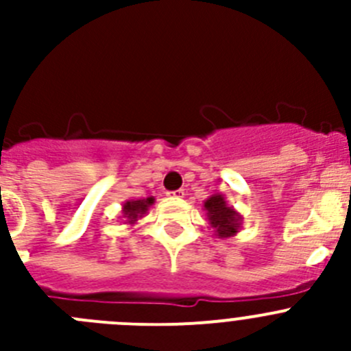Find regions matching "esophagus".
<instances>
[{"label": "esophagus", "instance_id": "1", "mask_svg": "<svg viewBox=\"0 0 351 351\" xmlns=\"http://www.w3.org/2000/svg\"><path fill=\"white\" fill-rule=\"evenodd\" d=\"M184 195V190H176V191H169V197L172 198H181Z\"/></svg>", "mask_w": 351, "mask_h": 351}]
</instances>
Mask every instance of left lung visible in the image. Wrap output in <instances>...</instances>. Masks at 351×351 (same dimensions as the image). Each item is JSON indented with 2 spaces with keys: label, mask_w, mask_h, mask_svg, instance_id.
Listing matches in <instances>:
<instances>
[{
  "label": "left lung",
  "mask_w": 351,
  "mask_h": 351,
  "mask_svg": "<svg viewBox=\"0 0 351 351\" xmlns=\"http://www.w3.org/2000/svg\"><path fill=\"white\" fill-rule=\"evenodd\" d=\"M204 210H206L209 225L216 237H234V235L241 230L243 216H241V213H237L234 207L228 206L225 195H210L206 202H204Z\"/></svg>",
  "instance_id": "1"
}]
</instances>
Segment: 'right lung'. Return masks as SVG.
Here are the masks:
<instances>
[{"label": "right lung", "instance_id": "1", "mask_svg": "<svg viewBox=\"0 0 351 351\" xmlns=\"http://www.w3.org/2000/svg\"><path fill=\"white\" fill-rule=\"evenodd\" d=\"M154 204V197L147 198H130L123 204V209H121V214L125 218L126 225H135L138 219L144 216L149 210V207Z\"/></svg>", "mask_w": 351, "mask_h": 351}]
</instances>
